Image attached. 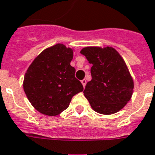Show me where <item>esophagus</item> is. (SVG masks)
<instances>
[{"instance_id":"esophagus-1","label":"esophagus","mask_w":155,"mask_h":155,"mask_svg":"<svg viewBox=\"0 0 155 155\" xmlns=\"http://www.w3.org/2000/svg\"><path fill=\"white\" fill-rule=\"evenodd\" d=\"M81 82H82L83 87H85V86H86V84H87V80H86V79H82V81H81Z\"/></svg>"}]
</instances>
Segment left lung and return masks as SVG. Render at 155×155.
I'll return each instance as SVG.
<instances>
[{"mask_svg": "<svg viewBox=\"0 0 155 155\" xmlns=\"http://www.w3.org/2000/svg\"><path fill=\"white\" fill-rule=\"evenodd\" d=\"M90 64L91 80L83 91L91 106L101 114L118 112L130 101L134 82L123 59L113 47H85L80 51Z\"/></svg>", "mask_w": 155, "mask_h": 155, "instance_id": "obj_1", "label": "left lung"}]
</instances>
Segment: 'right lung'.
<instances>
[{
    "label": "right lung",
    "mask_w": 155,
    "mask_h": 155,
    "mask_svg": "<svg viewBox=\"0 0 155 155\" xmlns=\"http://www.w3.org/2000/svg\"><path fill=\"white\" fill-rule=\"evenodd\" d=\"M73 52L63 44L49 47L38 55L28 68L24 90L38 111L55 116L67 109L73 95L83 91L70 65Z\"/></svg>",
    "instance_id": "right-lung-1"
}]
</instances>
